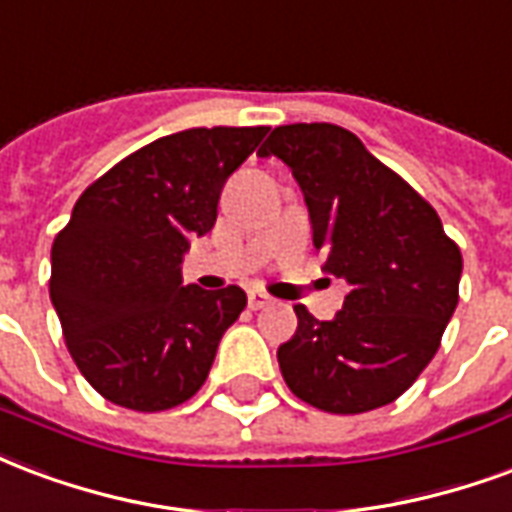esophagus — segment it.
Here are the masks:
<instances>
[{"label": "esophagus", "mask_w": 512, "mask_h": 512, "mask_svg": "<svg viewBox=\"0 0 512 512\" xmlns=\"http://www.w3.org/2000/svg\"><path fill=\"white\" fill-rule=\"evenodd\" d=\"M264 305H270V297H267V294L256 292V289L248 292V308H251V311H259V308H264Z\"/></svg>", "instance_id": "1"}]
</instances>
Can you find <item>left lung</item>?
I'll list each match as a JSON object with an SVG mask.
<instances>
[{
	"label": "left lung",
	"mask_w": 512,
	"mask_h": 512,
	"mask_svg": "<svg viewBox=\"0 0 512 512\" xmlns=\"http://www.w3.org/2000/svg\"><path fill=\"white\" fill-rule=\"evenodd\" d=\"M259 155L292 169L324 272L349 283L330 322L294 305L297 333L278 349L283 379L330 414L393 404L434 360L458 305V245L434 207L338 125H281Z\"/></svg>",
	"instance_id": "obj_1"
}]
</instances>
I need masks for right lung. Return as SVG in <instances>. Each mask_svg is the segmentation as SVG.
Here are the masks:
<instances>
[{"mask_svg": "<svg viewBox=\"0 0 512 512\" xmlns=\"http://www.w3.org/2000/svg\"><path fill=\"white\" fill-rule=\"evenodd\" d=\"M264 136L259 125L158 138L95 179L54 237L48 292L67 352L111 404L163 412L207 382L248 297L240 286H182L179 267Z\"/></svg>", "mask_w": 512, "mask_h": 512, "instance_id": "right-lung-1", "label": "right lung"}]
</instances>
